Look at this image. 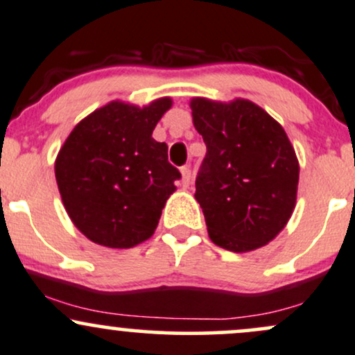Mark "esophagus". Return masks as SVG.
<instances>
[{
	"mask_svg": "<svg viewBox=\"0 0 355 355\" xmlns=\"http://www.w3.org/2000/svg\"><path fill=\"white\" fill-rule=\"evenodd\" d=\"M180 172H182V182H183V185L189 187V185H190V178H191V170H190V165L182 166Z\"/></svg>",
	"mask_w": 355,
	"mask_h": 355,
	"instance_id": "esophagus-1",
	"label": "esophagus"
}]
</instances>
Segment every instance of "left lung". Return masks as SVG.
I'll return each mask as SVG.
<instances>
[{
  "mask_svg": "<svg viewBox=\"0 0 355 355\" xmlns=\"http://www.w3.org/2000/svg\"><path fill=\"white\" fill-rule=\"evenodd\" d=\"M190 107L207 145L195 198L211 242L230 252L267 245L295 207L299 162L287 133L248 100L193 98Z\"/></svg>",
  "mask_w": 355,
  "mask_h": 355,
  "instance_id": "8db88e82",
  "label": "left lung"
}]
</instances>
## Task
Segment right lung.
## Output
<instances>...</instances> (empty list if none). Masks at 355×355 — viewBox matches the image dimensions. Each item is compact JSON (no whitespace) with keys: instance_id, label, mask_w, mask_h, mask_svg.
Segmentation results:
<instances>
[{"instance_id":"right-lung-1","label":"right lung","mask_w":355,"mask_h":355,"mask_svg":"<svg viewBox=\"0 0 355 355\" xmlns=\"http://www.w3.org/2000/svg\"><path fill=\"white\" fill-rule=\"evenodd\" d=\"M170 107V98L145 108L112 101L81 120L61 146L55 164L61 200L92 242L130 248L153 235L182 178L168 146L152 138Z\"/></svg>"}]
</instances>
